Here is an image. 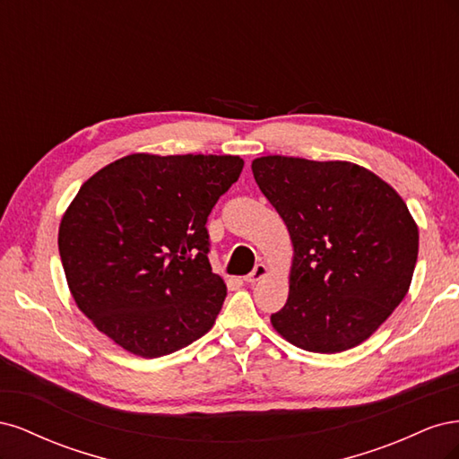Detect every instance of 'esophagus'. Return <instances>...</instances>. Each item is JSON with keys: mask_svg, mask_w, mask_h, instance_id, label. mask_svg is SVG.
<instances>
[{"mask_svg": "<svg viewBox=\"0 0 459 459\" xmlns=\"http://www.w3.org/2000/svg\"><path fill=\"white\" fill-rule=\"evenodd\" d=\"M268 275V268L264 266V264H256L255 266V270L248 273L247 277H245V281L248 283V285H253V283H256V281H260L262 277H266Z\"/></svg>", "mask_w": 459, "mask_h": 459, "instance_id": "obj_1", "label": "esophagus"}]
</instances>
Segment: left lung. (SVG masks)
Returning a JSON list of instances; mask_svg holds the SVG:
<instances>
[{
    "mask_svg": "<svg viewBox=\"0 0 459 459\" xmlns=\"http://www.w3.org/2000/svg\"><path fill=\"white\" fill-rule=\"evenodd\" d=\"M251 169L293 243L289 299L272 314L273 329L308 352L354 349L410 289L420 231L406 203L346 160L268 155Z\"/></svg>",
    "mask_w": 459,
    "mask_h": 459,
    "instance_id": "8db88e82",
    "label": "left lung"
}]
</instances>
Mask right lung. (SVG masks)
I'll return each mask as SVG.
<instances>
[{
    "instance_id": "right-lung-1",
    "label": "right lung",
    "mask_w": 459,
    "mask_h": 459,
    "mask_svg": "<svg viewBox=\"0 0 459 459\" xmlns=\"http://www.w3.org/2000/svg\"><path fill=\"white\" fill-rule=\"evenodd\" d=\"M231 155L134 152L80 187L59 226V255L80 312L135 356L201 339L226 283L208 262L206 218L238 182Z\"/></svg>"
}]
</instances>
